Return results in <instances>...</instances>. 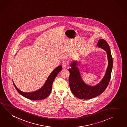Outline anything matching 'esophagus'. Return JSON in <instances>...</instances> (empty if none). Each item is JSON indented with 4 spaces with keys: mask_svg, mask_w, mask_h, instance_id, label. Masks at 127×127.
<instances>
[{
    "mask_svg": "<svg viewBox=\"0 0 127 127\" xmlns=\"http://www.w3.org/2000/svg\"><path fill=\"white\" fill-rule=\"evenodd\" d=\"M68 65V62H67V61H64L62 62V67L63 68H65V67Z\"/></svg>",
    "mask_w": 127,
    "mask_h": 127,
    "instance_id": "34e87169",
    "label": "esophagus"
}]
</instances>
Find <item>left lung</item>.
Returning <instances> with one entry per match:
<instances>
[{
    "label": "left lung",
    "instance_id": "8db88e82",
    "mask_svg": "<svg viewBox=\"0 0 127 127\" xmlns=\"http://www.w3.org/2000/svg\"><path fill=\"white\" fill-rule=\"evenodd\" d=\"M97 46L106 51L109 62L105 75L98 84L95 86L86 85L81 79L78 68L76 66V62L72 63L71 68L68 69L70 72L69 84L70 89L73 94L79 99H89L99 95L106 89L110 82L113 66V59L110 46L104 39L99 40Z\"/></svg>",
    "mask_w": 127,
    "mask_h": 127
}]
</instances>
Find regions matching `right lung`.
<instances>
[{
    "mask_svg": "<svg viewBox=\"0 0 127 127\" xmlns=\"http://www.w3.org/2000/svg\"><path fill=\"white\" fill-rule=\"evenodd\" d=\"M62 65L58 66L55 69L53 72L49 76L44 85L40 89L32 93H24L18 89L16 86L15 85L14 83L13 85L15 88L17 90L18 93H20L21 95L24 96L28 99L31 100H39L44 99L47 97L51 92L53 83L55 80V77L59 72L62 70Z\"/></svg>",
    "mask_w": 127,
    "mask_h": 127,
    "instance_id": "add662e5",
    "label": "right lung"
}]
</instances>
